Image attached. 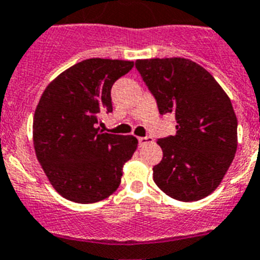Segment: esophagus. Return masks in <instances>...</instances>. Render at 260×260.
Here are the masks:
<instances>
[{
	"instance_id": "1",
	"label": "esophagus",
	"mask_w": 260,
	"mask_h": 260,
	"mask_svg": "<svg viewBox=\"0 0 260 260\" xmlns=\"http://www.w3.org/2000/svg\"><path fill=\"white\" fill-rule=\"evenodd\" d=\"M138 142H139V146L142 147V146H146L147 143L153 142V138H151V137H139Z\"/></svg>"
}]
</instances>
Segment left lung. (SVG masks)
I'll return each instance as SVG.
<instances>
[{"label":"left lung","instance_id":"8db88e82","mask_svg":"<svg viewBox=\"0 0 260 260\" xmlns=\"http://www.w3.org/2000/svg\"><path fill=\"white\" fill-rule=\"evenodd\" d=\"M135 68L159 114L177 121V133L156 142L164 158L153 167L154 182L177 201L203 199L219 186L237 153L230 98L206 69L186 58L137 59Z\"/></svg>","mask_w":260,"mask_h":260}]
</instances>
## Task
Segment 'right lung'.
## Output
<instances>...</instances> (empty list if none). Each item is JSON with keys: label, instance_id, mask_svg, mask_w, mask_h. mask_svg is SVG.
Segmentation results:
<instances>
[{"label": "right lung", "instance_id": "1", "mask_svg": "<svg viewBox=\"0 0 260 260\" xmlns=\"http://www.w3.org/2000/svg\"><path fill=\"white\" fill-rule=\"evenodd\" d=\"M133 66L122 59H85L53 79L41 95L33 119L36 155L51 186L72 202L110 197L137 150L133 135L98 127L100 115L113 111L111 87Z\"/></svg>", "mask_w": 260, "mask_h": 260}]
</instances>
